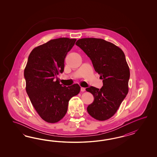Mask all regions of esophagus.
I'll use <instances>...</instances> for the list:
<instances>
[{
  "label": "esophagus",
  "instance_id": "1",
  "mask_svg": "<svg viewBox=\"0 0 157 157\" xmlns=\"http://www.w3.org/2000/svg\"><path fill=\"white\" fill-rule=\"evenodd\" d=\"M81 91H82V92L85 91V88H84V87H81Z\"/></svg>",
  "mask_w": 157,
  "mask_h": 157
}]
</instances>
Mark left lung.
<instances>
[{
    "instance_id": "8db88e82",
    "label": "left lung",
    "mask_w": 157,
    "mask_h": 157,
    "mask_svg": "<svg viewBox=\"0 0 157 157\" xmlns=\"http://www.w3.org/2000/svg\"><path fill=\"white\" fill-rule=\"evenodd\" d=\"M75 44L90 57L103 82L100 89H86L94 98L87 110L94 119L106 120L116 113L128 93L130 71L125 55L117 46L101 38H81Z\"/></svg>"
}]
</instances>
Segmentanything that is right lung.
<instances>
[{
    "label": "right lung",
    "mask_w": 157,
    "mask_h": 157,
    "mask_svg": "<svg viewBox=\"0 0 157 157\" xmlns=\"http://www.w3.org/2000/svg\"><path fill=\"white\" fill-rule=\"evenodd\" d=\"M76 40H51L34 48L29 56L24 70L26 91L39 116L49 123L64 117L69 101L81 90L78 84L62 86L56 77L64 71V59Z\"/></svg>",
    "instance_id": "right-lung-1"
}]
</instances>
